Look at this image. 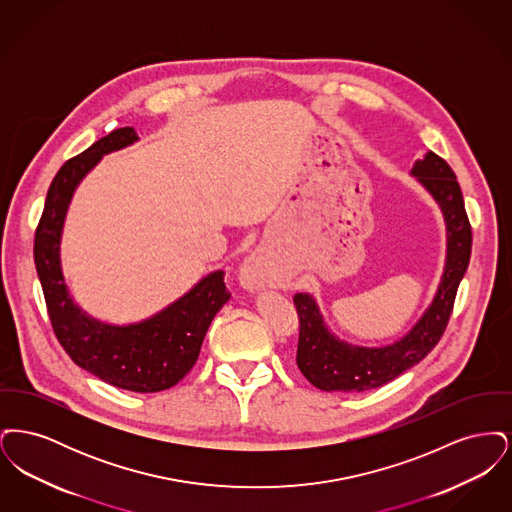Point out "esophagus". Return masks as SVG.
<instances>
[{"label":"esophagus","instance_id":"obj_1","mask_svg":"<svg viewBox=\"0 0 512 512\" xmlns=\"http://www.w3.org/2000/svg\"><path fill=\"white\" fill-rule=\"evenodd\" d=\"M268 270L263 257L259 253H251L245 257L240 267V284L249 292H257L268 284Z\"/></svg>","mask_w":512,"mask_h":512}]
</instances>
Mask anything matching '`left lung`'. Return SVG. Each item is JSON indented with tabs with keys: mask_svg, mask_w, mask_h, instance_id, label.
I'll return each mask as SVG.
<instances>
[{
	"mask_svg": "<svg viewBox=\"0 0 512 512\" xmlns=\"http://www.w3.org/2000/svg\"><path fill=\"white\" fill-rule=\"evenodd\" d=\"M411 176L432 195L445 220V267L438 292L413 328L382 347L351 345L332 334L311 293H295L299 315L297 366L322 391H366L384 384L418 365L438 343L451 317L457 288L470 261L472 230L464 211L463 192L453 169L428 151L414 163Z\"/></svg>",
	"mask_w": 512,
	"mask_h": 512,
	"instance_id": "left-lung-1",
	"label": "left lung"
}]
</instances>
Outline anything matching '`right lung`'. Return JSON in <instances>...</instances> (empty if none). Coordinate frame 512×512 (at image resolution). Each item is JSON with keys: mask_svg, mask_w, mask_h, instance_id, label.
Here are the masks:
<instances>
[{"mask_svg": "<svg viewBox=\"0 0 512 512\" xmlns=\"http://www.w3.org/2000/svg\"><path fill=\"white\" fill-rule=\"evenodd\" d=\"M138 140L132 126L117 128L59 169L36 230L34 263L53 332L74 363L115 388L153 393L169 390L195 365L213 318L230 299L224 272L203 276L157 315L119 326L101 322L74 303L61 267L63 226L78 184L103 155Z\"/></svg>", "mask_w": 512, "mask_h": 512, "instance_id": "obj_1", "label": "right lung"}]
</instances>
